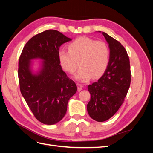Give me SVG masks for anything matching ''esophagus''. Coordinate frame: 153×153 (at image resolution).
Instances as JSON below:
<instances>
[{"label": "esophagus", "mask_w": 153, "mask_h": 153, "mask_svg": "<svg viewBox=\"0 0 153 153\" xmlns=\"http://www.w3.org/2000/svg\"><path fill=\"white\" fill-rule=\"evenodd\" d=\"M76 85L78 86V91H80L82 89V88H83V85L80 84V83H77Z\"/></svg>", "instance_id": "1"}]
</instances>
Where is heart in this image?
<instances>
[{
    "instance_id": "obj_1",
    "label": "heart",
    "mask_w": 153,
    "mask_h": 153,
    "mask_svg": "<svg viewBox=\"0 0 153 153\" xmlns=\"http://www.w3.org/2000/svg\"><path fill=\"white\" fill-rule=\"evenodd\" d=\"M68 50H60L58 58L64 71L73 74L81 66L75 78L82 82L91 77L101 76L107 69L110 61V50L103 41H97L87 37H80L69 43Z\"/></svg>"
}]
</instances>
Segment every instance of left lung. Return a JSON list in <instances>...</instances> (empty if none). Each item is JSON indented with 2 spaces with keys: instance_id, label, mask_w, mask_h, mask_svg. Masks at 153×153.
Returning <instances> with one entry per match:
<instances>
[{
  "instance_id": "1",
  "label": "left lung",
  "mask_w": 153,
  "mask_h": 153,
  "mask_svg": "<svg viewBox=\"0 0 153 153\" xmlns=\"http://www.w3.org/2000/svg\"><path fill=\"white\" fill-rule=\"evenodd\" d=\"M102 34L109 46V64L103 75L87 87L91 94L87 112L98 122L105 121L117 112L124 103L131 82L130 64L126 49L112 37L103 32Z\"/></svg>"
}]
</instances>
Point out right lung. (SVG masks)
<instances>
[{
	"label": "right lung",
	"mask_w": 153,
	"mask_h": 153,
	"mask_svg": "<svg viewBox=\"0 0 153 153\" xmlns=\"http://www.w3.org/2000/svg\"><path fill=\"white\" fill-rule=\"evenodd\" d=\"M71 40L56 30H45L29 40L20 56L18 75L21 93L34 117L45 124L61 121L69 100L77 91L58 58L60 47ZM35 58L44 61L37 74L31 69V60Z\"/></svg>",
	"instance_id": "1"
}]
</instances>
